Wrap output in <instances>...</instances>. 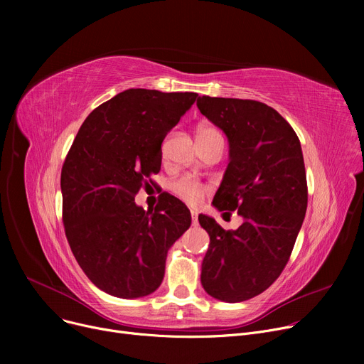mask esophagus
Listing matches in <instances>:
<instances>
[{
	"label": "esophagus",
	"mask_w": 364,
	"mask_h": 364,
	"mask_svg": "<svg viewBox=\"0 0 364 364\" xmlns=\"http://www.w3.org/2000/svg\"><path fill=\"white\" fill-rule=\"evenodd\" d=\"M192 224L198 225V211H195V209H192Z\"/></svg>",
	"instance_id": "obj_1"
}]
</instances>
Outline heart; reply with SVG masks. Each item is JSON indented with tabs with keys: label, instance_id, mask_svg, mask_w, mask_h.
I'll return each mask as SVG.
<instances>
[{
	"label": "heart",
	"instance_id": "heart-1",
	"mask_svg": "<svg viewBox=\"0 0 364 364\" xmlns=\"http://www.w3.org/2000/svg\"><path fill=\"white\" fill-rule=\"evenodd\" d=\"M221 134L213 125H200L198 129V139H208V137H218ZM172 192H174L180 199L187 202L188 205H198L203 196V187L200 183L192 178H181L171 186Z\"/></svg>",
	"mask_w": 364,
	"mask_h": 364
}]
</instances>
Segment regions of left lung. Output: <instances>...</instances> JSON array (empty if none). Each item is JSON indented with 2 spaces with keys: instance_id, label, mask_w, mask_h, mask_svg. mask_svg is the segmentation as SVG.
<instances>
[{
  "instance_id": "obj_1",
  "label": "left lung",
  "mask_w": 364,
  "mask_h": 364,
  "mask_svg": "<svg viewBox=\"0 0 364 364\" xmlns=\"http://www.w3.org/2000/svg\"><path fill=\"white\" fill-rule=\"evenodd\" d=\"M198 107L228 141V165L213 205L243 223L224 230L200 214L209 235L200 282L208 295L242 302L283 272L307 211V177L299 139L273 107L255 100L202 95Z\"/></svg>"
}]
</instances>
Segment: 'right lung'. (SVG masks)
<instances>
[{"label":"right lung","instance_id":"right-lung-1","mask_svg":"<svg viewBox=\"0 0 364 364\" xmlns=\"http://www.w3.org/2000/svg\"><path fill=\"white\" fill-rule=\"evenodd\" d=\"M196 97L125 90L88 114L68 153L60 177L66 237L87 277L112 296L155 292L169 247L192 224L174 196L164 195L147 213L134 196L161 171V144Z\"/></svg>","mask_w":364,"mask_h":364}]
</instances>
